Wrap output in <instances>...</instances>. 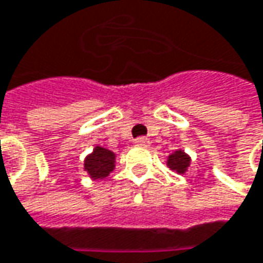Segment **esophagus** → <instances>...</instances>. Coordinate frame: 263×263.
Masks as SVG:
<instances>
[{"label": "esophagus", "mask_w": 263, "mask_h": 263, "mask_svg": "<svg viewBox=\"0 0 263 263\" xmlns=\"http://www.w3.org/2000/svg\"><path fill=\"white\" fill-rule=\"evenodd\" d=\"M135 143H136L137 146H149L151 140L147 137H137L136 140H135Z\"/></svg>", "instance_id": "obj_1"}]
</instances>
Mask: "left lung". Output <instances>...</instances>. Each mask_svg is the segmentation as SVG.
<instances>
[{"mask_svg":"<svg viewBox=\"0 0 263 263\" xmlns=\"http://www.w3.org/2000/svg\"><path fill=\"white\" fill-rule=\"evenodd\" d=\"M167 165L178 174H184L187 171V167L190 165V158L181 149H178L168 157Z\"/></svg>","mask_w":263,"mask_h":263,"instance_id":"8db88e82","label":"left lung"}]
</instances>
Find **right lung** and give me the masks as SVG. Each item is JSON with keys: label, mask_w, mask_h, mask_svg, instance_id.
<instances>
[{"label": "right lung", "mask_w": 263, "mask_h": 263, "mask_svg": "<svg viewBox=\"0 0 263 263\" xmlns=\"http://www.w3.org/2000/svg\"><path fill=\"white\" fill-rule=\"evenodd\" d=\"M116 167V154L105 147L96 146L85 159V171L92 178H105Z\"/></svg>", "instance_id": "1"}]
</instances>
